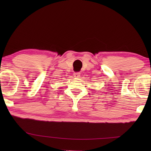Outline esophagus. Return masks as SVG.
<instances>
[{
  "instance_id": "34e87169",
  "label": "esophagus",
  "mask_w": 151,
  "mask_h": 151,
  "mask_svg": "<svg viewBox=\"0 0 151 151\" xmlns=\"http://www.w3.org/2000/svg\"><path fill=\"white\" fill-rule=\"evenodd\" d=\"M80 76H81V73H74V77L79 78Z\"/></svg>"
}]
</instances>
